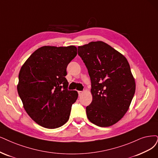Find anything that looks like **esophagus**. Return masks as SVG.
I'll return each mask as SVG.
<instances>
[{
  "mask_svg": "<svg viewBox=\"0 0 158 158\" xmlns=\"http://www.w3.org/2000/svg\"><path fill=\"white\" fill-rule=\"evenodd\" d=\"M83 91H78V94H79V96H80L81 94H83Z\"/></svg>",
  "mask_w": 158,
  "mask_h": 158,
  "instance_id": "34e87169",
  "label": "esophagus"
}]
</instances>
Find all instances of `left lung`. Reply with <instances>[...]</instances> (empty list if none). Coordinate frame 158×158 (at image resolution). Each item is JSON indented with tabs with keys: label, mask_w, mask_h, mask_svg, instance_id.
Wrapping results in <instances>:
<instances>
[{
	"label": "left lung",
	"mask_w": 158,
	"mask_h": 158,
	"mask_svg": "<svg viewBox=\"0 0 158 158\" xmlns=\"http://www.w3.org/2000/svg\"><path fill=\"white\" fill-rule=\"evenodd\" d=\"M78 55L88 69L92 101L87 117L100 127L118 122L127 112L135 92V83L124 56L101 41L78 47Z\"/></svg>",
	"instance_id": "left-lung-1"
}]
</instances>
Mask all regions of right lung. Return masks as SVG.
Returning a JSON list of instances; mask_svg holds the SVG:
<instances>
[{"instance_id":"add662e5","label":"right lung","mask_w":158,"mask_h":158,"mask_svg":"<svg viewBox=\"0 0 158 158\" xmlns=\"http://www.w3.org/2000/svg\"><path fill=\"white\" fill-rule=\"evenodd\" d=\"M77 48L44 46L21 67L17 92L26 112L40 126L55 129L66 123L78 93L68 89L65 76Z\"/></svg>"}]
</instances>
